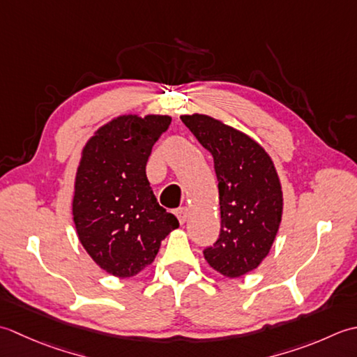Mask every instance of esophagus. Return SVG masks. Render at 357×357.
I'll list each match as a JSON object with an SVG mask.
<instances>
[{
	"mask_svg": "<svg viewBox=\"0 0 357 357\" xmlns=\"http://www.w3.org/2000/svg\"><path fill=\"white\" fill-rule=\"evenodd\" d=\"M176 215H177V219H178V222H180V225H183V223L186 222V219H188L189 211H188V208H178V209L176 211Z\"/></svg>",
	"mask_w": 357,
	"mask_h": 357,
	"instance_id": "34e87169",
	"label": "esophagus"
}]
</instances>
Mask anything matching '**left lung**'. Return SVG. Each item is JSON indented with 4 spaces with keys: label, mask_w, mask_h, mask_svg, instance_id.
<instances>
[{
    "label": "left lung",
    "mask_w": 357,
    "mask_h": 357,
    "mask_svg": "<svg viewBox=\"0 0 357 357\" xmlns=\"http://www.w3.org/2000/svg\"><path fill=\"white\" fill-rule=\"evenodd\" d=\"M181 121L214 158L219 181L220 236L203 251L208 264L229 279L261 264L278 234L283 195L268 152L240 130L209 115H181Z\"/></svg>",
    "instance_id": "8db88e82"
}]
</instances>
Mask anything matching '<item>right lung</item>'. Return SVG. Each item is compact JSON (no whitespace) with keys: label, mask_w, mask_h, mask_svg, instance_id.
<instances>
[{"label":"right lung","mask_w":357,"mask_h":357,"mask_svg":"<svg viewBox=\"0 0 357 357\" xmlns=\"http://www.w3.org/2000/svg\"><path fill=\"white\" fill-rule=\"evenodd\" d=\"M169 125V115H120L83 148L72 215L83 248L115 278H132L151 265L162 240L178 228L146 177L152 146Z\"/></svg>","instance_id":"obj_1"}]
</instances>
